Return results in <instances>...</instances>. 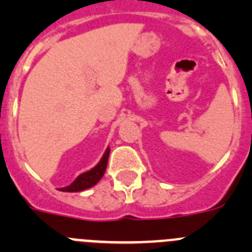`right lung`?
<instances>
[{
    "instance_id": "obj_1",
    "label": "right lung",
    "mask_w": 252,
    "mask_h": 252,
    "mask_svg": "<svg viewBox=\"0 0 252 252\" xmlns=\"http://www.w3.org/2000/svg\"><path fill=\"white\" fill-rule=\"evenodd\" d=\"M109 153H110V148L108 147V148L105 149V152H104L101 159L98 162V164L95 165V167H93L92 169H89V171L79 174L74 182L70 183V185L66 186V187L59 188V191L81 192L88 189V188H92L93 186L96 185V183L101 180V177L104 176V173H105L106 164H108V158H109Z\"/></svg>"
}]
</instances>
